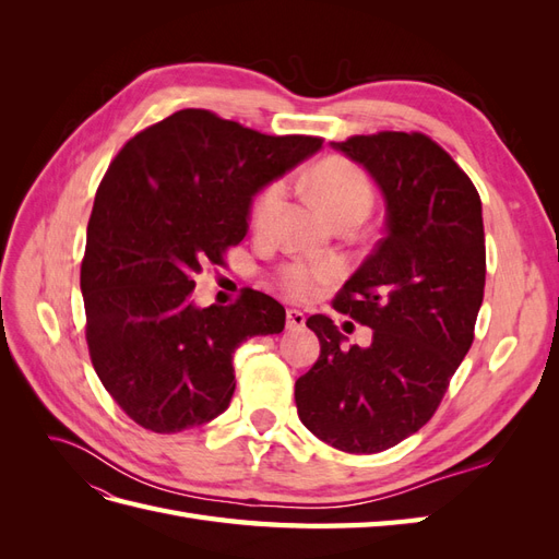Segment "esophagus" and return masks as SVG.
<instances>
[{"label": "esophagus", "mask_w": 559, "mask_h": 559, "mask_svg": "<svg viewBox=\"0 0 559 559\" xmlns=\"http://www.w3.org/2000/svg\"><path fill=\"white\" fill-rule=\"evenodd\" d=\"M302 326H306V314H302L300 310H286V329L296 331Z\"/></svg>", "instance_id": "1"}]
</instances>
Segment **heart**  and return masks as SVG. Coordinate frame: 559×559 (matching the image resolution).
Segmentation results:
<instances>
[{
  "label": "heart",
  "instance_id": "1",
  "mask_svg": "<svg viewBox=\"0 0 559 559\" xmlns=\"http://www.w3.org/2000/svg\"><path fill=\"white\" fill-rule=\"evenodd\" d=\"M310 189L317 195L319 205L333 218L341 216H366L373 205V181L349 158L333 156L314 165L310 173ZM284 195L282 181H270L253 198L251 224L253 228H265L273 218L280 200ZM337 267L331 261H286L275 270V284L294 300L314 298L321 286L333 282Z\"/></svg>",
  "mask_w": 559,
  "mask_h": 559
}]
</instances>
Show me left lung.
Masks as SVG:
<instances>
[{"mask_svg": "<svg viewBox=\"0 0 559 559\" xmlns=\"http://www.w3.org/2000/svg\"><path fill=\"white\" fill-rule=\"evenodd\" d=\"M333 146L361 163L386 200V235L333 298L373 337L345 347L333 321L312 314L321 352L296 380V408L324 443L373 454L427 425L473 343L483 205L468 175L421 132L352 134Z\"/></svg>", "mask_w": 559, "mask_h": 559, "instance_id": "8db88e82", "label": "left lung"}]
</instances>
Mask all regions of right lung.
I'll return each mask as SVG.
<instances>
[{"mask_svg": "<svg viewBox=\"0 0 559 559\" xmlns=\"http://www.w3.org/2000/svg\"><path fill=\"white\" fill-rule=\"evenodd\" d=\"M312 134H263L207 109H181L130 138L95 193L81 261L86 343L99 382L156 433L222 415L233 354L282 333L275 298L245 289L226 308H195L205 265L247 235L251 198L321 148Z\"/></svg>", "mask_w": 559, "mask_h": 559, "instance_id": "add662e5", "label": "right lung"}]
</instances>
